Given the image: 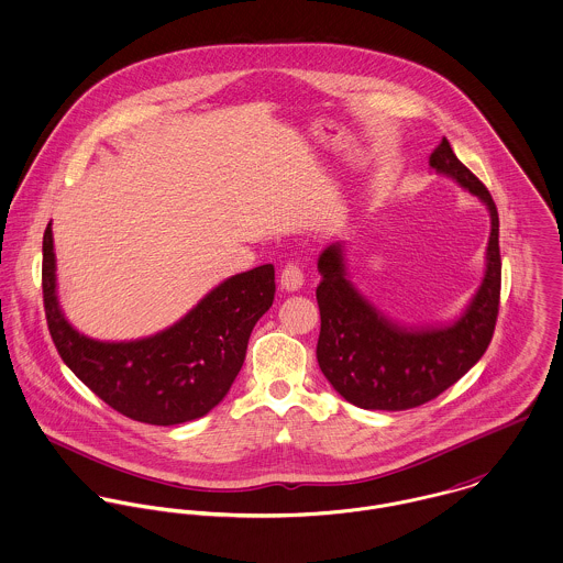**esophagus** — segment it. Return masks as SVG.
Instances as JSON below:
<instances>
[{
  "instance_id": "esophagus-1",
  "label": "esophagus",
  "mask_w": 563,
  "mask_h": 563,
  "mask_svg": "<svg viewBox=\"0 0 563 563\" xmlns=\"http://www.w3.org/2000/svg\"><path fill=\"white\" fill-rule=\"evenodd\" d=\"M303 286V271L297 264H288L282 271V288L286 292H297Z\"/></svg>"
}]
</instances>
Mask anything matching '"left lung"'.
Returning <instances> with one entry per match:
<instances>
[{"instance_id":"obj_1","label":"left lung","mask_w":563,"mask_h":563,"mask_svg":"<svg viewBox=\"0 0 563 563\" xmlns=\"http://www.w3.org/2000/svg\"><path fill=\"white\" fill-rule=\"evenodd\" d=\"M429 166L475 195L489 212L482 284L453 321L402 324L353 286L344 242L322 251L317 357L333 390L362 409L401 411L435 399L482 360L494 333L500 297L496 206L482 181L457 161L446 139L429 156Z\"/></svg>"}]
</instances>
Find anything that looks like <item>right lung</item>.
Segmentation results:
<instances>
[{"label": "right lung", "mask_w": 563, "mask_h": 563, "mask_svg": "<svg viewBox=\"0 0 563 563\" xmlns=\"http://www.w3.org/2000/svg\"><path fill=\"white\" fill-rule=\"evenodd\" d=\"M275 299V266L228 277L190 312L154 335L95 340L65 317L58 299L52 223L43 236V301L63 362L123 416L170 427L206 416L225 399L255 322Z\"/></svg>", "instance_id": "1"}]
</instances>
